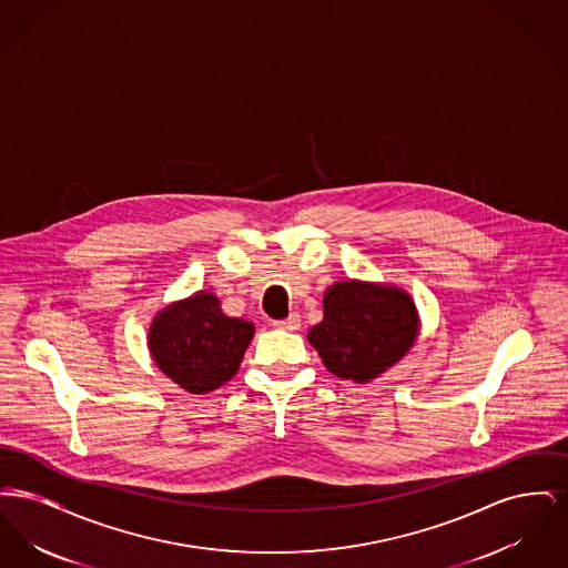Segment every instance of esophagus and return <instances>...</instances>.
Returning <instances> with one entry per match:
<instances>
[{"label":"esophagus","mask_w":568,"mask_h":568,"mask_svg":"<svg viewBox=\"0 0 568 568\" xmlns=\"http://www.w3.org/2000/svg\"><path fill=\"white\" fill-rule=\"evenodd\" d=\"M300 315L297 313H294V315H290L287 320H278V322H274V327L276 329H287V332H296L297 327H300Z\"/></svg>","instance_id":"1"}]
</instances>
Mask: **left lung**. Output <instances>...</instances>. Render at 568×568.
I'll list each match as a JSON object with an SVG mask.
<instances>
[{
  "instance_id": "obj_1",
  "label": "left lung",
  "mask_w": 568,
  "mask_h": 568,
  "mask_svg": "<svg viewBox=\"0 0 568 568\" xmlns=\"http://www.w3.org/2000/svg\"><path fill=\"white\" fill-rule=\"evenodd\" d=\"M417 329V308L405 290L341 281L327 287L324 320L308 329V343L332 375L368 383L413 347Z\"/></svg>"
}]
</instances>
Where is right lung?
Listing matches in <instances>:
<instances>
[{
    "mask_svg": "<svg viewBox=\"0 0 568 568\" xmlns=\"http://www.w3.org/2000/svg\"><path fill=\"white\" fill-rule=\"evenodd\" d=\"M253 332L251 322L227 317L215 294L197 292L155 315L149 349L163 375L191 394H206L239 373Z\"/></svg>",
    "mask_w": 568,
    "mask_h": 568,
    "instance_id": "obj_1",
    "label": "right lung"
}]
</instances>
